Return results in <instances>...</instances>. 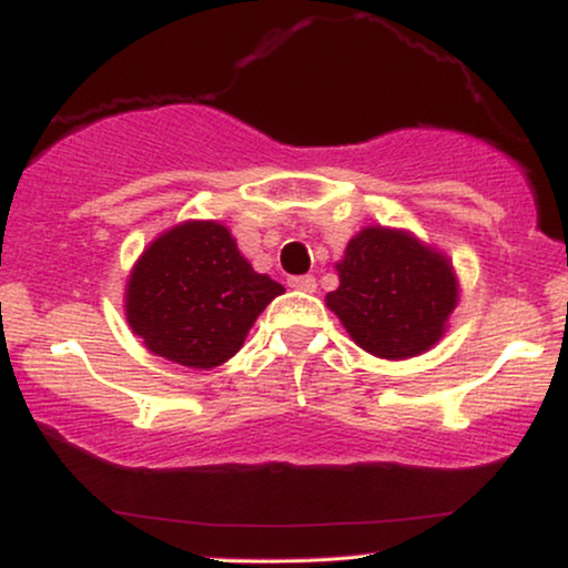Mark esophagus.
Listing matches in <instances>:
<instances>
[{
	"label": "esophagus",
	"instance_id": "obj_1",
	"mask_svg": "<svg viewBox=\"0 0 568 568\" xmlns=\"http://www.w3.org/2000/svg\"><path fill=\"white\" fill-rule=\"evenodd\" d=\"M290 286L300 292H316V278L307 273V276H290Z\"/></svg>",
	"mask_w": 568,
	"mask_h": 568
}]
</instances>
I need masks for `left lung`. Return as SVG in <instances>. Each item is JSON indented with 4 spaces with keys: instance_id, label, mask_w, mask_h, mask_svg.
Masks as SVG:
<instances>
[{
    "instance_id": "8db88e82",
    "label": "left lung",
    "mask_w": 568,
    "mask_h": 568,
    "mask_svg": "<svg viewBox=\"0 0 568 568\" xmlns=\"http://www.w3.org/2000/svg\"><path fill=\"white\" fill-rule=\"evenodd\" d=\"M339 286L326 295L355 345L403 361L437 345L458 303V282L443 252L408 231L368 226L347 242Z\"/></svg>"
}]
</instances>
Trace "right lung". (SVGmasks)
Returning a JSON list of instances; mask_svg holds the SVG:
<instances>
[{
    "instance_id": "obj_1",
    "label": "right lung",
    "mask_w": 568,
    "mask_h": 568,
    "mask_svg": "<svg viewBox=\"0 0 568 568\" xmlns=\"http://www.w3.org/2000/svg\"><path fill=\"white\" fill-rule=\"evenodd\" d=\"M284 286L252 271L215 221H186L158 236L125 284V318L150 353L213 368L240 353L250 326Z\"/></svg>"
}]
</instances>
